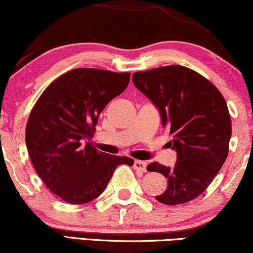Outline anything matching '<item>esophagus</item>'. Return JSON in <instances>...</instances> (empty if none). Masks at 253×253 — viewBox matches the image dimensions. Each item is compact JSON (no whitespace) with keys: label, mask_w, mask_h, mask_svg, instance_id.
Masks as SVG:
<instances>
[{"label":"esophagus","mask_w":253,"mask_h":253,"mask_svg":"<svg viewBox=\"0 0 253 253\" xmlns=\"http://www.w3.org/2000/svg\"><path fill=\"white\" fill-rule=\"evenodd\" d=\"M133 168L138 171H145L147 170V163L144 161H139V160H135V162H133Z\"/></svg>","instance_id":"obj_1"}]
</instances>
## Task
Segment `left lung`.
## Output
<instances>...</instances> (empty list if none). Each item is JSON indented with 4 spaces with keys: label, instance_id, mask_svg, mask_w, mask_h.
<instances>
[{
    "label": "left lung",
    "instance_id": "8db88e82",
    "mask_svg": "<svg viewBox=\"0 0 253 253\" xmlns=\"http://www.w3.org/2000/svg\"><path fill=\"white\" fill-rule=\"evenodd\" d=\"M132 82L159 109L176 150L173 168L157 162L147 167L168 182L155 199L171 206L188 203L203 194L228 155L232 124L226 100L210 80L180 65L136 72Z\"/></svg>",
    "mask_w": 253,
    "mask_h": 253
}]
</instances>
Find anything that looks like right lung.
I'll use <instances>...</instances> for the list:
<instances>
[{"mask_svg":"<svg viewBox=\"0 0 253 253\" xmlns=\"http://www.w3.org/2000/svg\"><path fill=\"white\" fill-rule=\"evenodd\" d=\"M130 73L76 68L56 78L32 109L26 126L29 157L50 192L72 205L99 197L120 165H133L91 145L103 109L126 88Z\"/></svg>","mask_w":253,"mask_h":253,"instance_id":"right-lung-1","label":"right lung"}]
</instances>
